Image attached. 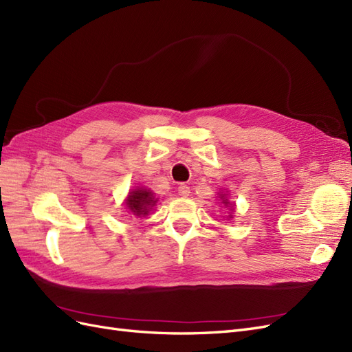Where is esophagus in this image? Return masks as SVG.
<instances>
[{"label": "esophagus", "mask_w": 352, "mask_h": 352, "mask_svg": "<svg viewBox=\"0 0 352 352\" xmlns=\"http://www.w3.org/2000/svg\"><path fill=\"white\" fill-rule=\"evenodd\" d=\"M177 194H179V197H184V198H186V197L190 194V189H189V186H188V185H185V184H180V185L177 186Z\"/></svg>", "instance_id": "esophagus-1"}]
</instances>
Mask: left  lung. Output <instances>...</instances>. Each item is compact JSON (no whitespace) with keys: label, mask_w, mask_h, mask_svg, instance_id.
Instances as JSON below:
<instances>
[{"label":"left lung","mask_w":352,"mask_h":352,"mask_svg":"<svg viewBox=\"0 0 352 352\" xmlns=\"http://www.w3.org/2000/svg\"><path fill=\"white\" fill-rule=\"evenodd\" d=\"M220 198L223 199V204H225L226 207H230V211L235 210V208H233V207H235V206H232V204H230V202L226 199V195H225V194H221V197H220ZM230 217H232V216H230Z\"/></svg>","instance_id":"left-lung-1"}]
</instances>
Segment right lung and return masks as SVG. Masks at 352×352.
Wrapping results in <instances>:
<instances>
[{
	"mask_svg": "<svg viewBox=\"0 0 352 352\" xmlns=\"http://www.w3.org/2000/svg\"><path fill=\"white\" fill-rule=\"evenodd\" d=\"M158 199L154 198V194L150 189L136 188L131 190L126 199V207L133 216H146L150 210L155 206Z\"/></svg>",
	"mask_w": 352,
	"mask_h": 352,
	"instance_id": "1",
	"label": "right lung"
}]
</instances>
